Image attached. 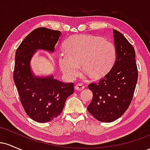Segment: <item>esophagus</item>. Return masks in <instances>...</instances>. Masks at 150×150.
<instances>
[{
	"label": "esophagus",
	"instance_id": "esophagus-1",
	"mask_svg": "<svg viewBox=\"0 0 150 150\" xmlns=\"http://www.w3.org/2000/svg\"><path fill=\"white\" fill-rule=\"evenodd\" d=\"M75 89L77 91H81V90H82V89H85V86L82 85V84L78 83L75 86Z\"/></svg>",
	"mask_w": 150,
	"mask_h": 150
}]
</instances>
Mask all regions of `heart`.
I'll list each match as a JSON object with an SVG mask.
<instances>
[{"label":"heart","instance_id":"obj_1","mask_svg":"<svg viewBox=\"0 0 150 150\" xmlns=\"http://www.w3.org/2000/svg\"><path fill=\"white\" fill-rule=\"evenodd\" d=\"M65 53L58 56L63 73L71 78L80 72V64L89 77L97 78L112 68L116 57V48L111 42L89 35H74L65 42Z\"/></svg>","mask_w":150,"mask_h":150}]
</instances>
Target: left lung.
Returning a JSON list of instances; mask_svg holds the SVG:
<instances>
[{
    "mask_svg": "<svg viewBox=\"0 0 150 150\" xmlns=\"http://www.w3.org/2000/svg\"><path fill=\"white\" fill-rule=\"evenodd\" d=\"M113 32L116 61L104 77L88 85L93 97L87 110L96 119L105 123L114 121L126 111L138 77L133 46L120 32L116 30Z\"/></svg>",
    "mask_w": 150,
    "mask_h": 150,
    "instance_id": "left-lung-1",
    "label": "left lung"
}]
</instances>
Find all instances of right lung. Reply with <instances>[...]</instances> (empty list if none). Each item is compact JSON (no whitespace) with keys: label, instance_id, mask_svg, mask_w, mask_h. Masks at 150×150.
<instances>
[{"label":"right lung","instance_id":"right-lung-1","mask_svg":"<svg viewBox=\"0 0 150 150\" xmlns=\"http://www.w3.org/2000/svg\"><path fill=\"white\" fill-rule=\"evenodd\" d=\"M60 36V31L39 27L25 38L15 53L14 82L26 113L38 123L57 118L74 92L73 82L65 83L53 76L37 77L30 70V60L36 51H53Z\"/></svg>","mask_w":150,"mask_h":150}]
</instances>
